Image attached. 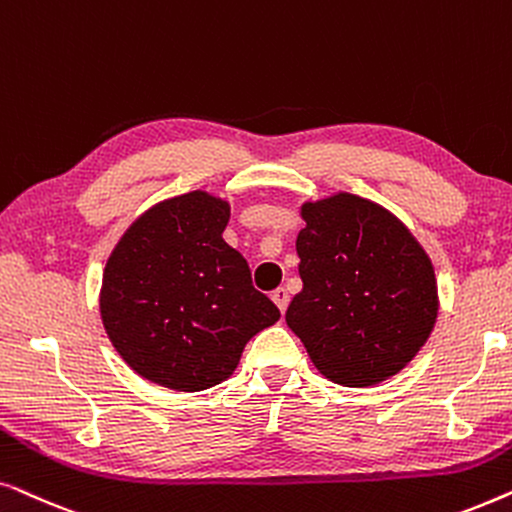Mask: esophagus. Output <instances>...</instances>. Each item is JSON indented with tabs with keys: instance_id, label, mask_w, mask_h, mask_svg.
I'll list each match as a JSON object with an SVG mask.
<instances>
[{
	"instance_id": "obj_1",
	"label": "esophagus",
	"mask_w": 512,
	"mask_h": 512,
	"mask_svg": "<svg viewBox=\"0 0 512 512\" xmlns=\"http://www.w3.org/2000/svg\"><path fill=\"white\" fill-rule=\"evenodd\" d=\"M271 299H274V302H276V306H278V309H281V311H285V309H288L290 295H288V290H285V288H278V290H274V292H271Z\"/></svg>"
}]
</instances>
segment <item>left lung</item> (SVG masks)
<instances>
[{
  "label": "left lung",
  "mask_w": 512,
  "mask_h": 512,
  "mask_svg": "<svg viewBox=\"0 0 512 512\" xmlns=\"http://www.w3.org/2000/svg\"><path fill=\"white\" fill-rule=\"evenodd\" d=\"M299 276L285 323L342 386L398 374L431 337L438 283L412 231L379 203L339 192L302 206Z\"/></svg>",
  "instance_id": "8db88e82"
}]
</instances>
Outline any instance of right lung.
<instances>
[{
  "mask_svg": "<svg viewBox=\"0 0 512 512\" xmlns=\"http://www.w3.org/2000/svg\"><path fill=\"white\" fill-rule=\"evenodd\" d=\"M229 203L201 192L142 213L102 271L100 316L133 372L194 393L234 374L245 344L281 318L222 238Z\"/></svg>",
  "mask_w": 512,
  "mask_h": 512,
  "instance_id": "right-lung-1",
  "label": "right lung"
}]
</instances>
